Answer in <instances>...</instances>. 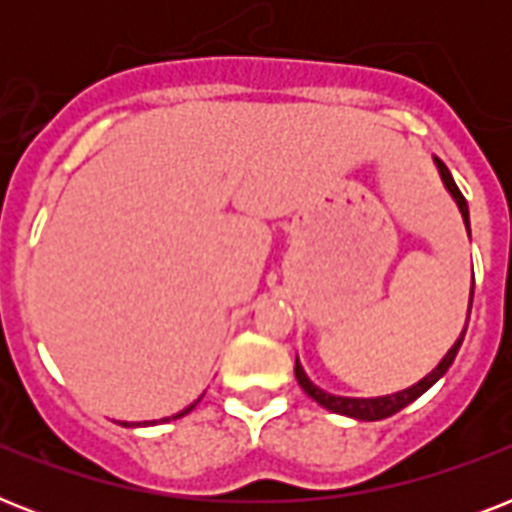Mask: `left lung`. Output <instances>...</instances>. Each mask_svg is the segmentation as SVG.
Here are the masks:
<instances>
[{
  "label": "left lung",
  "mask_w": 512,
  "mask_h": 512,
  "mask_svg": "<svg viewBox=\"0 0 512 512\" xmlns=\"http://www.w3.org/2000/svg\"><path fill=\"white\" fill-rule=\"evenodd\" d=\"M438 164V172H441V177H444L446 188H449V193L454 196V201H457V207H460L462 212V220H465V228H468L470 233V217H468V201H465V196L460 193V188H457V183L452 180V172L446 170V164L441 162V159H436ZM470 305H473V289H470ZM470 316V311H468ZM465 329H468V324H465ZM462 337H465V332L460 335V340L454 342L452 348H449V353H446L444 358H441V364L433 369V372L428 374V377H422L420 382H414L412 388L406 390H398V393H390V396H380V398H342V396H332V393H324L321 388H316L308 377H305L303 366H300V361H295V377L297 382H300V388L308 393V396L316 401V404H321L324 409H329V412L335 414H345V417H353V420H364V422H374V420H385V417H393L396 412H401L404 406H409L412 401H417V398L425 393L428 388H433L441 377L446 374V369L452 366L454 356H457V350H460L462 345Z\"/></svg>",
  "instance_id": "obj_1"
}]
</instances>
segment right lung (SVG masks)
<instances>
[{
    "instance_id": "obj_1",
    "label": "right lung",
    "mask_w": 512,
    "mask_h": 512,
    "mask_svg": "<svg viewBox=\"0 0 512 512\" xmlns=\"http://www.w3.org/2000/svg\"><path fill=\"white\" fill-rule=\"evenodd\" d=\"M196 404H199V401H196ZM196 404H191V406H188V409H183V412H180V414H175V417H172V420H177V417H183V414H188ZM167 420H170V417H167ZM124 425H127V422H124ZM138 425H140V422H138ZM143 425H148V422H143Z\"/></svg>"
}]
</instances>
